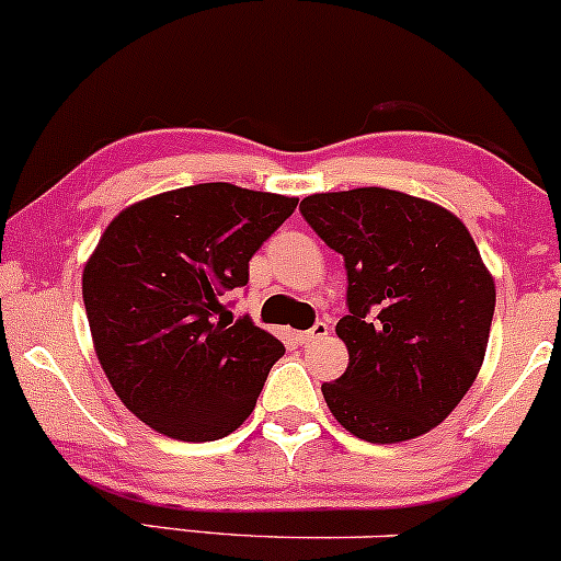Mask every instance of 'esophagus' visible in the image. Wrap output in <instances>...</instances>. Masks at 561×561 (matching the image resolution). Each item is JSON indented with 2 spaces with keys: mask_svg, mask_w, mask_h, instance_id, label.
<instances>
[{
  "mask_svg": "<svg viewBox=\"0 0 561 561\" xmlns=\"http://www.w3.org/2000/svg\"><path fill=\"white\" fill-rule=\"evenodd\" d=\"M329 323H323V320H318V323L312 325L310 331H305V333H299V342L301 344H310V342H318V339H325L329 336Z\"/></svg>",
  "mask_w": 561,
  "mask_h": 561,
  "instance_id": "esophagus-1",
  "label": "esophagus"
}]
</instances>
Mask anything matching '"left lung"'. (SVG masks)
Returning a JSON list of instances; mask_svg holds the SVG:
<instances>
[{
	"label": "left lung",
	"mask_w": 561,
	"mask_h": 561,
	"mask_svg": "<svg viewBox=\"0 0 561 561\" xmlns=\"http://www.w3.org/2000/svg\"><path fill=\"white\" fill-rule=\"evenodd\" d=\"M301 217L347 267L336 333L350 365L323 383L333 419L365 443L434 430L474 383L495 283L461 219L387 187L314 193Z\"/></svg>",
	"instance_id": "obj_1"
}]
</instances>
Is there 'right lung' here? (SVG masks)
<instances>
[{
	"instance_id": "right-lung-1",
	"label": "right lung",
	"mask_w": 561,
	"mask_h": 561,
	"mask_svg": "<svg viewBox=\"0 0 561 561\" xmlns=\"http://www.w3.org/2000/svg\"><path fill=\"white\" fill-rule=\"evenodd\" d=\"M299 198L204 182L145 198L105 228L81 278L94 352L113 392L167 437H228L254 411L286 347L217 318Z\"/></svg>"
}]
</instances>
